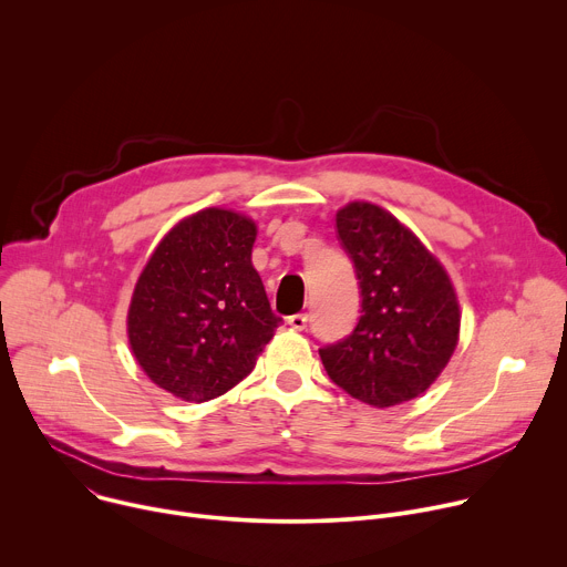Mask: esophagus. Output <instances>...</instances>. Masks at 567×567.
Listing matches in <instances>:
<instances>
[{
  "instance_id": "obj_1",
  "label": "esophagus",
  "mask_w": 567,
  "mask_h": 567,
  "mask_svg": "<svg viewBox=\"0 0 567 567\" xmlns=\"http://www.w3.org/2000/svg\"><path fill=\"white\" fill-rule=\"evenodd\" d=\"M287 322L291 326V330L302 332L307 328V313H293V316L287 318Z\"/></svg>"
}]
</instances>
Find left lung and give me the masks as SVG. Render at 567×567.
<instances>
[{
    "mask_svg": "<svg viewBox=\"0 0 567 567\" xmlns=\"http://www.w3.org/2000/svg\"><path fill=\"white\" fill-rule=\"evenodd\" d=\"M337 230L359 278L361 318L350 337L318 350L320 361L339 388L370 406L411 401L457 346L451 278L411 228L370 202L343 206Z\"/></svg>",
    "mask_w": 567,
    "mask_h": 567,
    "instance_id": "1",
    "label": "left lung"
}]
</instances>
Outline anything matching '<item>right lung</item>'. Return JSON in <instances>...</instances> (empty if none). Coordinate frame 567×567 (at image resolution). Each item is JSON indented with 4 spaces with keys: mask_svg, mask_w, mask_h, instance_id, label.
<instances>
[{
    "mask_svg": "<svg viewBox=\"0 0 567 567\" xmlns=\"http://www.w3.org/2000/svg\"><path fill=\"white\" fill-rule=\"evenodd\" d=\"M256 235L254 219L204 208L158 241L127 311L132 352L158 388L202 403L256 368L282 322L251 262Z\"/></svg>",
    "mask_w": 567,
    "mask_h": 567,
    "instance_id": "1",
    "label": "right lung"
}]
</instances>
